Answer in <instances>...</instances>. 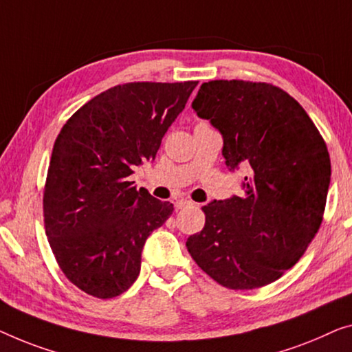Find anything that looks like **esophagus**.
Returning a JSON list of instances; mask_svg holds the SVG:
<instances>
[{"label": "esophagus", "mask_w": 352, "mask_h": 352, "mask_svg": "<svg viewBox=\"0 0 352 352\" xmlns=\"http://www.w3.org/2000/svg\"><path fill=\"white\" fill-rule=\"evenodd\" d=\"M188 206H192V202L188 201V199H180V201L175 202V207H177L178 210L185 208V207H188Z\"/></svg>", "instance_id": "1"}]
</instances>
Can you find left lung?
Returning <instances> with one entry per match:
<instances>
[{
    "label": "left lung",
    "mask_w": 352,
    "mask_h": 352,
    "mask_svg": "<svg viewBox=\"0 0 352 352\" xmlns=\"http://www.w3.org/2000/svg\"><path fill=\"white\" fill-rule=\"evenodd\" d=\"M192 109L221 133L229 169L245 164L250 177L243 194L202 207L206 226L186 248L224 287L270 285L297 264L322 223L326 142L300 104L270 83H202Z\"/></svg>",
    "instance_id": "obj_1"
}]
</instances>
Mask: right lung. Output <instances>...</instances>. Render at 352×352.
Wrapping results in <instances>:
<instances>
[{
  "label": "right lung",
  "instance_id": "1",
  "mask_svg": "<svg viewBox=\"0 0 352 352\" xmlns=\"http://www.w3.org/2000/svg\"><path fill=\"white\" fill-rule=\"evenodd\" d=\"M197 82H131L102 91L63 126L44 188V223L63 274L98 298L123 294L145 240L174 212L129 180L155 160Z\"/></svg>",
  "mask_w": 352,
  "mask_h": 352
}]
</instances>
